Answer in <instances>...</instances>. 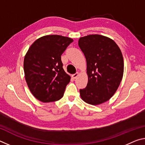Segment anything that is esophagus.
<instances>
[{"instance_id": "obj_1", "label": "esophagus", "mask_w": 145, "mask_h": 145, "mask_svg": "<svg viewBox=\"0 0 145 145\" xmlns=\"http://www.w3.org/2000/svg\"><path fill=\"white\" fill-rule=\"evenodd\" d=\"M78 75V72H77V73H75V74H73V75H72V77L73 78H77V76Z\"/></svg>"}]
</instances>
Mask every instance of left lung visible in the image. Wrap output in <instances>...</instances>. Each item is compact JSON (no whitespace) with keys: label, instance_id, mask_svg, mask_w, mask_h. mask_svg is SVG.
<instances>
[{"label":"left lung","instance_id":"left-lung-1","mask_svg":"<svg viewBox=\"0 0 145 145\" xmlns=\"http://www.w3.org/2000/svg\"><path fill=\"white\" fill-rule=\"evenodd\" d=\"M78 43L86 59L88 76L87 86L80 89V97L91 105L101 104L113 96L121 81V52L113 40L99 34L80 38Z\"/></svg>","mask_w":145,"mask_h":145}]
</instances>
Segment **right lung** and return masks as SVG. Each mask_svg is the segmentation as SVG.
Returning a JSON list of instances; mask_svg holds the SVG:
<instances>
[{"label": "right lung", "mask_w": 145, "mask_h": 145, "mask_svg": "<svg viewBox=\"0 0 145 145\" xmlns=\"http://www.w3.org/2000/svg\"><path fill=\"white\" fill-rule=\"evenodd\" d=\"M73 41L59 35L45 36L34 41L26 53L25 80L32 94L40 101L55 102L63 97L71 77L63 70L61 56Z\"/></svg>", "instance_id": "add662e5"}]
</instances>
